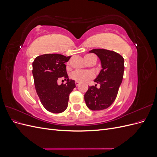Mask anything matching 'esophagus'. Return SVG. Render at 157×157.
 <instances>
[{
	"label": "esophagus",
	"instance_id": "esophagus-1",
	"mask_svg": "<svg viewBox=\"0 0 157 157\" xmlns=\"http://www.w3.org/2000/svg\"><path fill=\"white\" fill-rule=\"evenodd\" d=\"M75 84H76V86H78V85L80 84V82H78V81H76V82H75Z\"/></svg>",
	"mask_w": 157,
	"mask_h": 157
}]
</instances>
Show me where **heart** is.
<instances>
[{
    "label": "heart",
    "mask_w": 157,
    "mask_h": 157,
    "mask_svg": "<svg viewBox=\"0 0 157 157\" xmlns=\"http://www.w3.org/2000/svg\"><path fill=\"white\" fill-rule=\"evenodd\" d=\"M95 56L92 54H88L84 56V59L86 62H89L93 58H95ZM69 65V63H68ZM71 78L76 81L80 82H87L90 79L94 78V74L91 71H82V70H77L75 71L71 74Z\"/></svg>",
    "instance_id": "1"
}]
</instances>
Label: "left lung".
<instances>
[{
	"label": "left lung",
	"instance_id": "8db88e82",
	"mask_svg": "<svg viewBox=\"0 0 157 157\" xmlns=\"http://www.w3.org/2000/svg\"><path fill=\"white\" fill-rule=\"evenodd\" d=\"M100 59L101 70L94 82L100 84L90 86L84 94L86 106L92 111H100L108 108L115 100L124 75V58L114 51L105 49H93Z\"/></svg>",
	"mask_w": 157,
	"mask_h": 157
}]
</instances>
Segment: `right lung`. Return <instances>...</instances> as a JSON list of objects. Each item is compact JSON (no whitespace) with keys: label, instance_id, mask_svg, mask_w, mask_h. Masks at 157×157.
Segmentation results:
<instances>
[{"label":"right lung","instance_id":"1","mask_svg":"<svg viewBox=\"0 0 157 157\" xmlns=\"http://www.w3.org/2000/svg\"><path fill=\"white\" fill-rule=\"evenodd\" d=\"M71 56L48 54L37 56L33 62V75L36 94L42 105L53 113L63 112L68 105L70 93L76 87L75 81L70 80L65 63ZM63 78L66 84H57Z\"/></svg>","mask_w":157,"mask_h":157}]
</instances>
